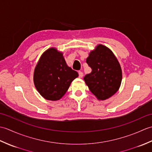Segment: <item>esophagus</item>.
Returning a JSON list of instances; mask_svg holds the SVG:
<instances>
[{
  "label": "esophagus",
  "instance_id": "obj_1",
  "mask_svg": "<svg viewBox=\"0 0 152 152\" xmlns=\"http://www.w3.org/2000/svg\"><path fill=\"white\" fill-rule=\"evenodd\" d=\"M78 74H79V77H80V78H82L83 76V73L82 72H81V71H79Z\"/></svg>",
  "mask_w": 152,
  "mask_h": 152
}]
</instances>
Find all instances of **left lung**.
Returning <instances> with one entry per match:
<instances>
[{
	"label": "left lung",
	"instance_id": "8db88e82",
	"mask_svg": "<svg viewBox=\"0 0 152 152\" xmlns=\"http://www.w3.org/2000/svg\"><path fill=\"white\" fill-rule=\"evenodd\" d=\"M86 62L92 69L83 78L90 91L99 101L111 97L119 90L122 80L121 68L114 53L99 44L89 53Z\"/></svg>",
	"mask_w": 152,
	"mask_h": 152
}]
</instances>
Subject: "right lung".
Segmentation results:
<instances>
[{
  "mask_svg": "<svg viewBox=\"0 0 152 152\" xmlns=\"http://www.w3.org/2000/svg\"><path fill=\"white\" fill-rule=\"evenodd\" d=\"M78 73L67 65L63 53L56 48L46 50L34 70L33 81L40 95L48 101H58L65 94Z\"/></svg>",
  "mask_w": 152,
  "mask_h": 152,
  "instance_id": "add662e5",
  "label": "right lung"
}]
</instances>
